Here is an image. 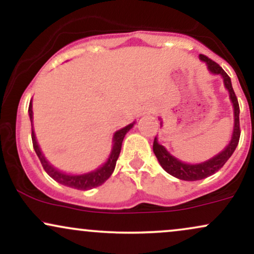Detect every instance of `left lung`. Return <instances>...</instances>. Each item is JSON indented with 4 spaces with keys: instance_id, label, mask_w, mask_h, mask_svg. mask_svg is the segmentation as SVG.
I'll return each instance as SVG.
<instances>
[{
    "instance_id": "left-lung-1",
    "label": "left lung",
    "mask_w": 254,
    "mask_h": 254,
    "mask_svg": "<svg viewBox=\"0 0 254 254\" xmlns=\"http://www.w3.org/2000/svg\"><path fill=\"white\" fill-rule=\"evenodd\" d=\"M199 60L206 63L209 71H210L211 74L221 75V76H222L224 87H226L227 90L229 92L230 101H232L233 107H234V129H233L232 139H230L228 145H227L220 154L211 157L208 161L200 162V164L196 165L182 162L180 160H178L177 157L171 155V154L166 150L164 145H161L157 142L156 137L154 138L153 150L155 156L157 157V160H159L161 167L164 168L167 173H170L171 176L176 177L180 180H186V182L200 180L206 177H210L211 174L216 173L220 168L223 167V165L226 164L227 160H228L229 157L232 156V154L234 153L235 148L238 147L239 139H240V121H239L240 109H239L238 98L232 87L230 77L216 62H214V61L210 60L209 57L204 56V55H199Z\"/></svg>"
}]
</instances>
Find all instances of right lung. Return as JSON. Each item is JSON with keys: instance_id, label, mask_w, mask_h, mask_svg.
Wrapping results in <instances>:
<instances>
[{"instance_id": "1", "label": "right lung", "mask_w": 254, "mask_h": 254, "mask_svg": "<svg viewBox=\"0 0 254 254\" xmlns=\"http://www.w3.org/2000/svg\"><path fill=\"white\" fill-rule=\"evenodd\" d=\"M28 115H30L31 125H32V119H33L32 100L30 103V106H28ZM132 127H133V123H131L127 125V127H123V129L116 131L115 136H113V147H112V151H111V155L109 156V160H107L101 167H99L98 170L93 172H89V173L78 174V176L65 174L63 173V172H60L58 170H56V168L52 167V166L49 164L48 160H46L45 156L43 155L39 145H38L36 135H34V131H33V127H32V143H33V148L34 150H36V154L38 155V157H39L40 162H42L44 170H45L46 173H48L52 179L56 180L57 183L62 184V185L69 186V188H72V189H76V190H90V189H94L97 188V186L103 185V184L111 177V174L113 173L116 164H117L118 156L119 154H121L122 143H123L124 136L127 135V131H129Z\"/></svg>"}]
</instances>
